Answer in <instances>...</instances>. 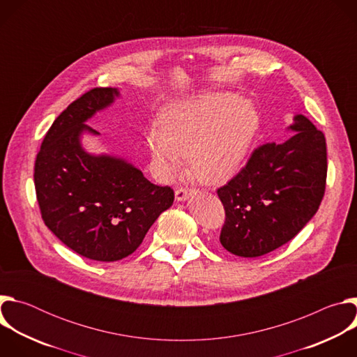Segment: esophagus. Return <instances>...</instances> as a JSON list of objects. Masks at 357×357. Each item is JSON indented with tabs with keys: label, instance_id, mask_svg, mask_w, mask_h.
<instances>
[{
	"label": "esophagus",
	"instance_id": "1",
	"mask_svg": "<svg viewBox=\"0 0 357 357\" xmlns=\"http://www.w3.org/2000/svg\"><path fill=\"white\" fill-rule=\"evenodd\" d=\"M188 196H189V190L185 189V188H178V189L175 190V197H176V200H185V199H188Z\"/></svg>",
	"mask_w": 357,
	"mask_h": 357
}]
</instances>
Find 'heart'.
Returning a JSON list of instances; mask_svg holds the SVG:
<instances>
[{"instance_id": "1", "label": "heart", "mask_w": 357, "mask_h": 357, "mask_svg": "<svg viewBox=\"0 0 357 357\" xmlns=\"http://www.w3.org/2000/svg\"><path fill=\"white\" fill-rule=\"evenodd\" d=\"M257 128L259 116L250 101L216 93L167 109L146 144L161 178H172L190 155L197 179L220 183L237 171Z\"/></svg>"}]
</instances>
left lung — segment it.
Listing matches in <instances>:
<instances>
[{
  "label": "left lung",
  "mask_w": 357,
  "mask_h": 357,
  "mask_svg": "<svg viewBox=\"0 0 357 357\" xmlns=\"http://www.w3.org/2000/svg\"><path fill=\"white\" fill-rule=\"evenodd\" d=\"M281 144L267 142L218 189L226 219L222 245L234 256L260 257L292 240L318 212L328 158L322 131L302 114Z\"/></svg>",
  "instance_id": "obj_1"
}]
</instances>
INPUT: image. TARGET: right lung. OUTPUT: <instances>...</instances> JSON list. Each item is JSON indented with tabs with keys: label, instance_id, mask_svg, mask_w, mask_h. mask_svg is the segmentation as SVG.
Returning <instances> with one entry per match:
<instances>
[{
	"label": "right lung",
	"instance_id": "1",
	"mask_svg": "<svg viewBox=\"0 0 357 357\" xmlns=\"http://www.w3.org/2000/svg\"><path fill=\"white\" fill-rule=\"evenodd\" d=\"M114 96L113 87H94L70 103L47 130L33 172L47 229L80 256L106 263L132 254L175 199L172 188L149 182L126 161L82 148L83 131L98 134L84 121Z\"/></svg>",
	"mask_w": 357,
	"mask_h": 357
}]
</instances>
